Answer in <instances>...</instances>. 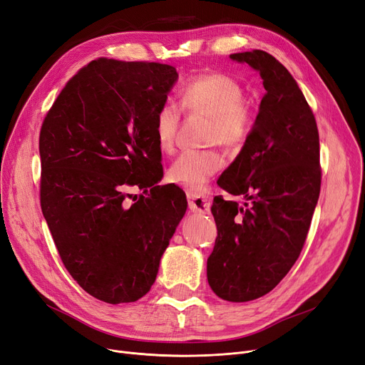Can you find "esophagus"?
I'll list each match as a JSON object with an SVG mask.
<instances>
[{"label":"esophagus","mask_w":365,"mask_h":365,"mask_svg":"<svg viewBox=\"0 0 365 365\" xmlns=\"http://www.w3.org/2000/svg\"><path fill=\"white\" fill-rule=\"evenodd\" d=\"M186 195L189 198V207L194 212L198 213H207L210 209V198H209V189L201 187V189H192V187H185Z\"/></svg>","instance_id":"esophagus-1"}]
</instances>
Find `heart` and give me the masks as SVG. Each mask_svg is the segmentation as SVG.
Returning <instances> with one entry per match:
<instances>
[{"label":"heart","mask_w":365,"mask_h":365,"mask_svg":"<svg viewBox=\"0 0 365 365\" xmlns=\"http://www.w3.org/2000/svg\"><path fill=\"white\" fill-rule=\"evenodd\" d=\"M180 104L187 112L210 116L209 143H219L227 149H240L249 137L252 113L245 103V89L234 77L212 71L192 77L180 89ZM180 123L176 104L165 103L155 116V138L158 149L168 155ZM224 155L216 149L183 152L178 156L167 176L171 182L186 187L200 189L216 171L224 167Z\"/></svg>","instance_id":"heart-1"}]
</instances>
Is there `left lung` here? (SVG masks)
Listing matches in <instances>:
<instances>
[{"label": "left lung", "mask_w": 365, "mask_h": 365, "mask_svg": "<svg viewBox=\"0 0 365 365\" xmlns=\"http://www.w3.org/2000/svg\"><path fill=\"white\" fill-rule=\"evenodd\" d=\"M257 70L259 112L217 185L245 204L213 200L217 237L207 280L222 299L245 303L277 287L298 259L321 192L319 133L291 73L264 51L230 55Z\"/></svg>", "instance_id": "obj_1"}]
</instances>
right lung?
Wrapping results in <instances>:
<instances>
[{"label": "right lung", "instance_id": "right-lung-1", "mask_svg": "<svg viewBox=\"0 0 365 365\" xmlns=\"http://www.w3.org/2000/svg\"><path fill=\"white\" fill-rule=\"evenodd\" d=\"M178 77L160 62L95 59L70 78L41 125L43 216L71 277L108 304L149 292L186 212L180 187L158 185L155 116ZM128 185L144 191L133 205Z\"/></svg>", "mask_w": 365, "mask_h": 365}]
</instances>
